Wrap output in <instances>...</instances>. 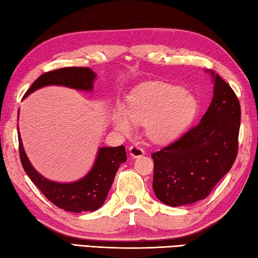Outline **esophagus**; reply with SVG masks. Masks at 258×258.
I'll list each match as a JSON object with an SVG mask.
<instances>
[{"label": "esophagus", "mask_w": 258, "mask_h": 258, "mask_svg": "<svg viewBox=\"0 0 258 258\" xmlns=\"http://www.w3.org/2000/svg\"><path fill=\"white\" fill-rule=\"evenodd\" d=\"M144 153V150L141 147H139V145H132V147L130 148V156L132 158L142 157Z\"/></svg>", "instance_id": "1"}]
</instances>
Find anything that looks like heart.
Returning a JSON list of instances; mask_svg holds the SVG:
<instances>
[{
    "instance_id": "b5f03b06",
    "label": "heart",
    "mask_w": 258,
    "mask_h": 258,
    "mask_svg": "<svg viewBox=\"0 0 258 258\" xmlns=\"http://www.w3.org/2000/svg\"><path fill=\"white\" fill-rule=\"evenodd\" d=\"M198 110V100L184 88L166 82L145 83L131 93L127 106H117L111 123L120 134L130 137L138 125H147L149 137L157 142L175 139Z\"/></svg>"
}]
</instances>
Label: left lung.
<instances>
[{
  "mask_svg": "<svg viewBox=\"0 0 258 258\" xmlns=\"http://www.w3.org/2000/svg\"><path fill=\"white\" fill-rule=\"evenodd\" d=\"M213 98L198 124L153 152V191L169 207L207 199L231 169L238 152L240 105L231 87L213 71Z\"/></svg>",
  "mask_w": 258,
  "mask_h": 258,
  "instance_id": "1",
  "label": "left lung"
}]
</instances>
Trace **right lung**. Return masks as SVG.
I'll return each instance as SVG.
<instances>
[{
  "instance_id": "right-lung-1",
  "label": "right lung",
  "mask_w": 258,
  "mask_h": 258,
  "mask_svg": "<svg viewBox=\"0 0 258 258\" xmlns=\"http://www.w3.org/2000/svg\"><path fill=\"white\" fill-rule=\"evenodd\" d=\"M96 78L97 74L89 68L58 69L40 76L28 89L23 98L47 86H62L90 92ZM18 139L21 163L28 177L46 199L57 208L69 212H93L99 209L105 203L119 166L126 161L124 145L116 148L101 147L97 152L95 163L86 176L71 182L53 181L40 175L31 165L25 152L20 132H18Z\"/></svg>"
}]
</instances>
